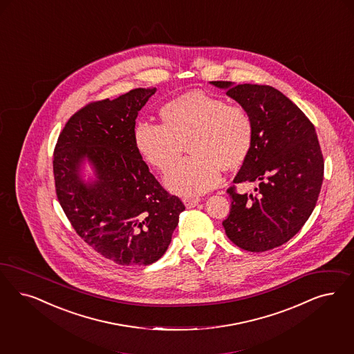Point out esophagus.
<instances>
[{
    "label": "esophagus",
    "mask_w": 354,
    "mask_h": 354,
    "mask_svg": "<svg viewBox=\"0 0 354 354\" xmlns=\"http://www.w3.org/2000/svg\"><path fill=\"white\" fill-rule=\"evenodd\" d=\"M184 205L187 207H195L198 203H200V198H196V197H185L183 198Z\"/></svg>",
    "instance_id": "1"
}]
</instances>
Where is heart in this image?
<instances>
[{
  "label": "heart",
  "instance_id": "heart-1",
  "mask_svg": "<svg viewBox=\"0 0 354 354\" xmlns=\"http://www.w3.org/2000/svg\"><path fill=\"white\" fill-rule=\"evenodd\" d=\"M160 124L138 122L133 144L140 157L159 171H170L185 145L192 154L166 176L171 192L203 195L221 180V170H239L254 144V124L241 104L192 90L172 97L159 109Z\"/></svg>",
  "mask_w": 354,
  "mask_h": 354
}]
</instances>
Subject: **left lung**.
Instances as JSON below:
<instances>
[{"mask_svg": "<svg viewBox=\"0 0 354 354\" xmlns=\"http://www.w3.org/2000/svg\"><path fill=\"white\" fill-rule=\"evenodd\" d=\"M248 111L254 124L250 157L232 183H257L254 194L232 197L222 222L232 243L264 252L286 243L302 229L317 205L324 159L314 124L289 97L268 85L213 81Z\"/></svg>", "mask_w": 354, "mask_h": 354, "instance_id": "obj_1", "label": "left lung"}]
</instances>
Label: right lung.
Returning <instances> with one entry per match:
<instances>
[{
  "mask_svg": "<svg viewBox=\"0 0 354 354\" xmlns=\"http://www.w3.org/2000/svg\"><path fill=\"white\" fill-rule=\"evenodd\" d=\"M156 90L138 87L86 104L65 124L53 151L56 195L65 216L86 243L120 266L160 259L185 209L134 147L138 111ZM85 158L97 171L94 184L79 178Z\"/></svg>",
  "mask_w": 354,
  "mask_h": 354,
  "instance_id": "obj_1",
  "label": "right lung"
}]
</instances>
